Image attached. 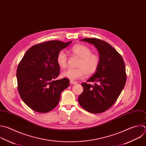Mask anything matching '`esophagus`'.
<instances>
[{
	"label": "esophagus",
	"instance_id": "1",
	"mask_svg": "<svg viewBox=\"0 0 146 146\" xmlns=\"http://www.w3.org/2000/svg\"><path fill=\"white\" fill-rule=\"evenodd\" d=\"M70 84L72 85H74V84H77V82L76 81H70Z\"/></svg>",
	"mask_w": 146,
	"mask_h": 146
}]
</instances>
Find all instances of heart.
<instances>
[{
  "instance_id": "1",
  "label": "heart",
  "mask_w": 146,
  "mask_h": 146,
  "mask_svg": "<svg viewBox=\"0 0 146 146\" xmlns=\"http://www.w3.org/2000/svg\"><path fill=\"white\" fill-rule=\"evenodd\" d=\"M73 54L80 58L78 61L77 68H69L61 73V77L71 81L81 78L85 73L90 76L98 70L100 63V57L95 54H92L90 48L88 46L78 44L74 45L71 49ZM68 57L65 52L61 50L57 56V62L61 68H65L67 65Z\"/></svg>"
}]
</instances>
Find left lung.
I'll return each instance as SVG.
<instances>
[{
  "label": "left lung",
  "instance_id": "1",
  "mask_svg": "<svg viewBox=\"0 0 146 146\" xmlns=\"http://www.w3.org/2000/svg\"><path fill=\"white\" fill-rule=\"evenodd\" d=\"M98 50L100 63L94 74L83 82L84 90L78 101L81 107L93 113H102L116 102L126 82L125 64L121 56L108 43L99 39L84 38Z\"/></svg>",
  "mask_w": 146,
  "mask_h": 146
}]
</instances>
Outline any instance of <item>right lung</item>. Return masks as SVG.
<instances>
[{
	"label": "right lung",
	"instance_id": "obj_1",
	"mask_svg": "<svg viewBox=\"0 0 146 146\" xmlns=\"http://www.w3.org/2000/svg\"><path fill=\"white\" fill-rule=\"evenodd\" d=\"M72 42L50 40L35 44L19 62L17 70L18 92L33 110L39 113L50 111L58 105L61 92L69 86L68 78L55 79L60 70L57 54Z\"/></svg>",
	"mask_w": 146,
	"mask_h": 146
}]
</instances>
